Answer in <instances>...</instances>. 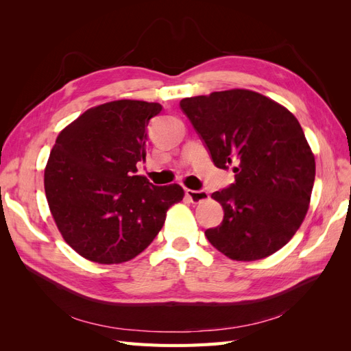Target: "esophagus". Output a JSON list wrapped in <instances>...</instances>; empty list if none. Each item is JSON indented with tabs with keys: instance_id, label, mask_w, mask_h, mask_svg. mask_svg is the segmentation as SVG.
<instances>
[{
	"instance_id": "obj_1",
	"label": "esophagus",
	"mask_w": 351,
	"mask_h": 351,
	"mask_svg": "<svg viewBox=\"0 0 351 351\" xmlns=\"http://www.w3.org/2000/svg\"><path fill=\"white\" fill-rule=\"evenodd\" d=\"M186 196L193 202V204H200V202L208 200L209 193L206 190H192V189H186Z\"/></svg>"
}]
</instances>
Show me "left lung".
<instances>
[{
	"label": "left lung",
	"mask_w": 351,
	"mask_h": 351,
	"mask_svg": "<svg viewBox=\"0 0 351 351\" xmlns=\"http://www.w3.org/2000/svg\"><path fill=\"white\" fill-rule=\"evenodd\" d=\"M218 168L234 165L236 182L212 193L224 218L208 241L234 261L280 250L299 230L315 183V156L300 123L261 93L232 89L180 101Z\"/></svg>",
	"instance_id": "1"
}]
</instances>
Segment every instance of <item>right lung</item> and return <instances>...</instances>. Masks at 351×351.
I'll return each mask as SVG.
<instances>
[{
    "mask_svg": "<svg viewBox=\"0 0 351 351\" xmlns=\"http://www.w3.org/2000/svg\"><path fill=\"white\" fill-rule=\"evenodd\" d=\"M158 102L121 99L83 112L62 130L45 168V195L64 240L98 263L130 261L154 241L178 184L136 176L145 161L147 124Z\"/></svg>",
    "mask_w": 351,
    "mask_h": 351,
    "instance_id": "obj_1",
    "label": "right lung"
}]
</instances>
